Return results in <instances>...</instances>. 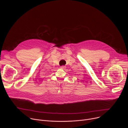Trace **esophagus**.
Returning a JSON list of instances; mask_svg holds the SVG:
<instances>
[{
  "label": "esophagus",
  "mask_w": 128,
  "mask_h": 128,
  "mask_svg": "<svg viewBox=\"0 0 128 128\" xmlns=\"http://www.w3.org/2000/svg\"><path fill=\"white\" fill-rule=\"evenodd\" d=\"M65 67H65V66H62L60 67V68H61V69H65Z\"/></svg>",
  "instance_id": "34e87169"
}]
</instances>
